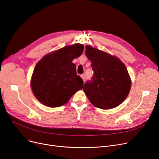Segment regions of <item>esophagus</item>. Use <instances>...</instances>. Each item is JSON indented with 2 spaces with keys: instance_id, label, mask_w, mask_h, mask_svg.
Here are the masks:
<instances>
[{
  "instance_id": "obj_1",
  "label": "esophagus",
  "mask_w": 159,
  "mask_h": 159,
  "mask_svg": "<svg viewBox=\"0 0 159 159\" xmlns=\"http://www.w3.org/2000/svg\"><path fill=\"white\" fill-rule=\"evenodd\" d=\"M81 77H82V79H83V80H84V81H85V80H86V75H85V74H82V75H81Z\"/></svg>"
}]
</instances>
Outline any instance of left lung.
Here are the masks:
<instances>
[{"instance_id": "left-lung-1", "label": "left lung", "mask_w": 159, "mask_h": 159, "mask_svg": "<svg viewBox=\"0 0 159 159\" xmlns=\"http://www.w3.org/2000/svg\"><path fill=\"white\" fill-rule=\"evenodd\" d=\"M85 53L91 62L93 75L83 88L93 106L108 110L120 105L129 94L131 80L126 66L113 57L90 46Z\"/></svg>"}]
</instances>
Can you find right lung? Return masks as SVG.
<instances>
[{
  "label": "right lung",
  "instance_id": "obj_1",
  "mask_svg": "<svg viewBox=\"0 0 159 159\" xmlns=\"http://www.w3.org/2000/svg\"><path fill=\"white\" fill-rule=\"evenodd\" d=\"M83 51L84 46L80 44L65 46L47 54L37 64L31 86L42 104L52 107L61 106L82 89L84 82L72 61Z\"/></svg>",
  "mask_w": 159,
  "mask_h": 159
}]
</instances>
